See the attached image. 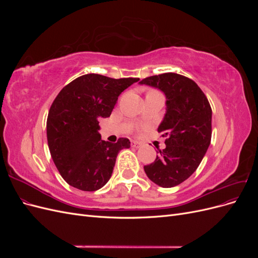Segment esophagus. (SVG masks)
<instances>
[{
    "mask_svg": "<svg viewBox=\"0 0 258 258\" xmlns=\"http://www.w3.org/2000/svg\"><path fill=\"white\" fill-rule=\"evenodd\" d=\"M131 145L132 146H134V147H140V146H141V143H140V142H138V141H132V143H131Z\"/></svg>",
    "mask_w": 258,
    "mask_h": 258,
    "instance_id": "34e87169",
    "label": "esophagus"
}]
</instances>
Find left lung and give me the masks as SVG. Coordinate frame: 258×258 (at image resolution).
<instances>
[{
    "label": "left lung",
    "mask_w": 258,
    "mask_h": 258,
    "mask_svg": "<svg viewBox=\"0 0 258 258\" xmlns=\"http://www.w3.org/2000/svg\"><path fill=\"white\" fill-rule=\"evenodd\" d=\"M141 85L161 90L166 114L158 132L166 137V148L151 165L144 166L148 178L165 188L188 178L206 155L212 136V110L199 86L188 77L163 73L146 77Z\"/></svg>",
    "instance_id": "8db88e82"
}]
</instances>
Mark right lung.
I'll use <instances>...</instances> for the list:
<instances>
[{"label":"right lung","instance_id":"obj_1","mask_svg":"<svg viewBox=\"0 0 258 258\" xmlns=\"http://www.w3.org/2000/svg\"><path fill=\"white\" fill-rule=\"evenodd\" d=\"M139 79L115 80L86 74L58 93L47 117V141L51 158L64 181L84 191L103 187L112 176L116 157L130 141L101 140L99 120L110 117L120 93Z\"/></svg>","mask_w":258,"mask_h":258}]
</instances>
